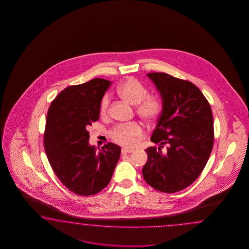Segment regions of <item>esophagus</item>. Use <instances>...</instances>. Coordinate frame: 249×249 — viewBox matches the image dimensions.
<instances>
[{"instance_id":"obj_1","label":"esophagus","mask_w":249,"mask_h":249,"mask_svg":"<svg viewBox=\"0 0 249 249\" xmlns=\"http://www.w3.org/2000/svg\"><path fill=\"white\" fill-rule=\"evenodd\" d=\"M132 151H133L132 148H123L122 149H121L122 154L132 153Z\"/></svg>"}]
</instances>
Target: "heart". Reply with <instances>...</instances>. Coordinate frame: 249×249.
I'll return each mask as SVG.
<instances>
[{
  "label": "heart",
  "mask_w": 249,
  "mask_h": 249,
  "mask_svg": "<svg viewBox=\"0 0 249 249\" xmlns=\"http://www.w3.org/2000/svg\"><path fill=\"white\" fill-rule=\"evenodd\" d=\"M117 95L128 101L132 105H136L138 115L147 122H154L163 111L164 102L158 94H148V88L136 78H128L118 85ZM109 101L107 96L102 98L100 104V115L106 117L108 112ZM142 133V127L137 122L126 124H118L110 131V137L114 142L124 146H132L136 139Z\"/></svg>",
  "instance_id": "heart-1"
}]
</instances>
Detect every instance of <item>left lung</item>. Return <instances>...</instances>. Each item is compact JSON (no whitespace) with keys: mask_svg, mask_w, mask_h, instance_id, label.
<instances>
[{"mask_svg":"<svg viewBox=\"0 0 249 249\" xmlns=\"http://www.w3.org/2000/svg\"><path fill=\"white\" fill-rule=\"evenodd\" d=\"M148 76L160 91L164 107L150 138L160 147L146 149L143 178L158 191L175 193L196 180L210 157L214 138L211 107L188 80L156 72Z\"/></svg>","mask_w":249,"mask_h":249,"instance_id":"1","label":"left lung"}]
</instances>
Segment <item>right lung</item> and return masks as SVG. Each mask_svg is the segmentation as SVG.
Instances as JSON below:
<instances>
[{
  "label": "right lung",
  "mask_w": 249,
  "mask_h": 249,
  "mask_svg": "<svg viewBox=\"0 0 249 249\" xmlns=\"http://www.w3.org/2000/svg\"><path fill=\"white\" fill-rule=\"evenodd\" d=\"M110 81L95 78L65 88L48 110L44 149L55 175L79 196L100 192L111 180L121 148L108 142L99 151L89 145L88 127L100 117V104Z\"/></svg>",
  "instance_id": "1"
}]
</instances>
